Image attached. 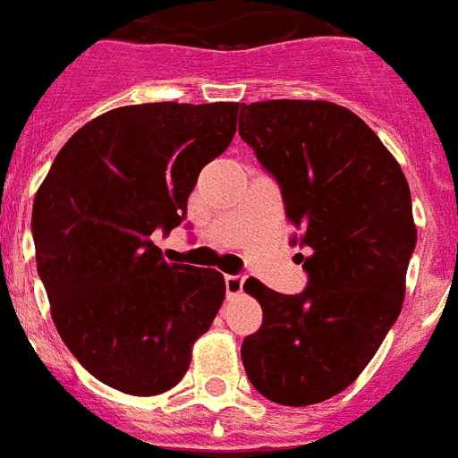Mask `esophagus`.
<instances>
[{
  "instance_id": "esophagus-1",
  "label": "esophagus",
  "mask_w": 458,
  "mask_h": 458,
  "mask_svg": "<svg viewBox=\"0 0 458 458\" xmlns=\"http://www.w3.org/2000/svg\"><path fill=\"white\" fill-rule=\"evenodd\" d=\"M244 275H225V292H228V296H237V293H242V289H244Z\"/></svg>"
}]
</instances>
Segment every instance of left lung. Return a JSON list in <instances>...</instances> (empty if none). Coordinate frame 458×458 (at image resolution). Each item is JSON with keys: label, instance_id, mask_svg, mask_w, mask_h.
I'll return each instance as SVG.
<instances>
[{"label": "left lung", "instance_id": "left-lung-1", "mask_svg": "<svg viewBox=\"0 0 458 458\" xmlns=\"http://www.w3.org/2000/svg\"><path fill=\"white\" fill-rule=\"evenodd\" d=\"M240 136L280 185L292 244L308 249L301 293L244 282L263 325L244 338L242 364L267 400L318 404L360 377L403 310L410 185L377 133L327 100L242 103Z\"/></svg>", "mask_w": 458, "mask_h": 458}]
</instances>
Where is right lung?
I'll use <instances>...</instances> for the list:
<instances>
[{
	"label": "right lung",
	"mask_w": 458,
	"mask_h": 458,
	"mask_svg": "<svg viewBox=\"0 0 458 458\" xmlns=\"http://www.w3.org/2000/svg\"><path fill=\"white\" fill-rule=\"evenodd\" d=\"M237 103H145L100 114L55 155L32 204L37 273L77 362L110 388L159 395L225 299L218 270L166 263L152 235L185 221Z\"/></svg>",
	"instance_id": "add662e5"
}]
</instances>
